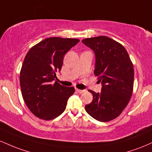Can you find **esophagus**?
Returning a JSON list of instances; mask_svg holds the SVG:
<instances>
[{
  "mask_svg": "<svg viewBox=\"0 0 152 152\" xmlns=\"http://www.w3.org/2000/svg\"><path fill=\"white\" fill-rule=\"evenodd\" d=\"M76 91L78 94H81V93H83V91H84V90H81V89H78V88H76Z\"/></svg>",
  "mask_w": 152,
  "mask_h": 152,
  "instance_id": "1",
  "label": "esophagus"
}]
</instances>
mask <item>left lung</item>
<instances>
[{
  "label": "left lung",
  "instance_id": "obj_1",
  "mask_svg": "<svg viewBox=\"0 0 152 152\" xmlns=\"http://www.w3.org/2000/svg\"><path fill=\"white\" fill-rule=\"evenodd\" d=\"M82 42L95 53L94 74L102 83L100 93L89 90L93 101L85 109L99 121H111L121 114L132 97L133 64L124 47L107 36L85 38Z\"/></svg>",
  "mask_w": 152,
  "mask_h": 152
}]
</instances>
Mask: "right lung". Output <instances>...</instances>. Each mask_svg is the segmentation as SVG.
I'll return each mask as SVG.
<instances>
[{"instance_id": "right-lung-1", "label": "right lung", "mask_w": 152, "mask_h": 152, "mask_svg": "<svg viewBox=\"0 0 152 152\" xmlns=\"http://www.w3.org/2000/svg\"><path fill=\"white\" fill-rule=\"evenodd\" d=\"M79 42L76 38L52 37L31 47L26 54L20 72L23 99L36 117L51 120L65 111L74 87L54 82L61 71L64 55Z\"/></svg>"}]
</instances>
